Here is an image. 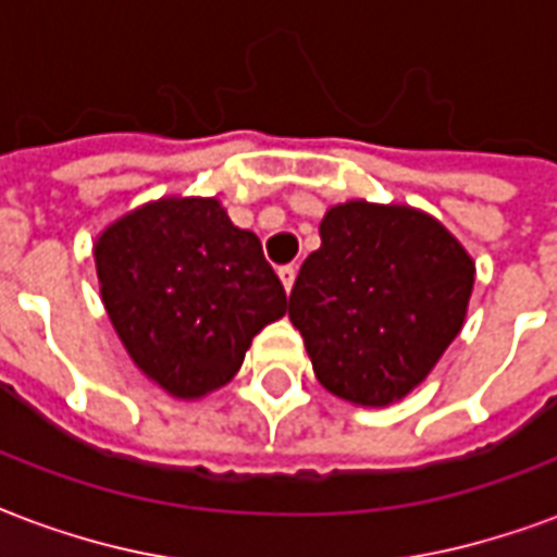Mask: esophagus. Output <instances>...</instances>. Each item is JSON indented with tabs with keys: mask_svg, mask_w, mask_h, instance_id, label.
I'll list each match as a JSON object with an SVG mask.
<instances>
[{
	"mask_svg": "<svg viewBox=\"0 0 557 557\" xmlns=\"http://www.w3.org/2000/svg\"><path fill=\"white\" fill-rule=\"evenodd\" d=\"M277 274H280V280H283V289L292 292V286H295V265H283Z\"/></svg>",
	"mask_w": 557,
	"mask_h": 557,
	"instance_id": "obj_1",
	"label": "esophagus"
}]
</instances>
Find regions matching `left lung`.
I'll return each instance as SVG.
<instances>
[{"label":"left lung","instance_id":"1","mask_svg":"<svg viewBox=\"0 0 557 557\" xmlns=\"http://www.w3.org/2000/svg\"><path fill=\"white\" fill-rule=\"evenodd\" d=\"M322 247L289 295L319 385L363 409L397 403L462 331L474 259L411 206L349 199L325 211Z\"/></svg>","mask_w":557,"mask_h":557}]
</instances>
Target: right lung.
I'll use <instances>...</instances> for the list:
<instances>
[{"label":"right lung","instance_id":"1","mask_svg":"<svg viewBox=\"0 0 557 557\" xmlns=\"http://www.w3.org/2000/svg\"><path fill=\"white\" fill-rule=\"evenodd\" d=\"M103 310L137 370L199 399L242 370L253 337L286 313V292L250 230L214 196H160L95 242Z\"/></svg>","mask_w":557,"mask_h":557}]
</instances>
